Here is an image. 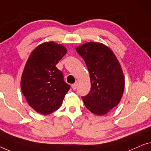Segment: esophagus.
<instances>
[{"label": "esophagus", "mask_w": 151, "mask_h": 151, "mask_svg": "<svg viewBox=\"0 0 151 151\" xmlns=\"http://www.w3.org/2000/svg\"><path fill=\"white\" fill-rule=\"evenodd\" d=\"M76 88H77V83H74L72 85V88H73V90H76Z\"/></svg>", "instance_id": "obj_1"}]
</instances>
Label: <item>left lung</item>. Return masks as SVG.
<instances>
[{
  "instance_id": "left-lung-1",
  "label": "left lung",
  "mask_w": 151,
  "mask_h": 151,
  "mask_svg": "<svg viewBox=\"0 0 151 151\" xmlns=\"http://www.w3.org/2000/svg\"><path fill=\"white\" fill-rule=\"evenodd\" d=\"M76 50L90 73L91 89L82 97L84 105L92 113L105 115L118 105L124 92V78L120 63L113 51L102 43L87 42Z\"/></svg>"
}]
</instances>
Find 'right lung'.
Instances as JSON below:
<instances>
[{"instance_id": "obj_1", "label": "right lung", "mask_w": 151, "mask_h": 151, "mask_svg": "<svg viewBox=\"0 0 151 151\" xmlns=\"http://www.w3.org/2000/svg\"><path fill=\"white\" fill-rule=\"evenodd\" d=\"M64 46L44 42L29 55L21 78L22 94L36 112L48 115L59 109L70 86L56 65L66 54Z\"/></svg>"}]
</instances>
